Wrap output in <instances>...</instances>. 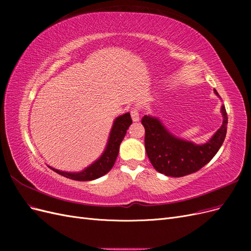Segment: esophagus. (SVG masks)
Returning a JSON list of instances; mask_svg holds the SVG:
<instances>
[{
  "label": "esophagus",
  "instance_id": "esophagus-1",
  "mask_svg": "<svg viewBox=\"0 0 251 251\" xmlns=\"http://www.w3.org/2000/svg\"><path fill=\"white\" fill-rule=\"evenodd\" d=\"M131 116L134 123H137L139 121V110L137 108H133L131 111Z\"/></svg>",
  "mask_w": 251,
  "mask_h": 251
}]
</instances>
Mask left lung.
I'll return each mask as SVG.
<instances>
[{
  "label": "left lung",
  "instance_id": "left-lung-1",
  "mask_svg": "<svg viewBox=\"0 0 251 251\" xmlns=\"http://www.w3.org/2000/svg\"><path fill=\"white\" fill-rule=\"evenodd\" d=\"M215 94L219 97L216 90ZM222 126L203 144L182 139L172 134L158 117L146 115L141 123L146 128L144 144L151 165L170 177H183L207 164L221 148L227 131V113L221 105Z\"/></svg>",
  "mask_w": 251,
  "mask_h": 251
}]
</instances>
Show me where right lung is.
I'll return each instance as SVG.
<instances>
[{
    "instance_id": "1",
    "label": "right lung",
    "mask_w": 251,
    "mask_h": 251,
    "mask_svg": "<svg viewBox=\"0 0 251 251\" xmlns=\"http://www.w3.org/2000/svg\"><path fill=\"white\" fill-rule=\"evenodd\" d=\"M131 125H132V118H131L130 113L123 114V115L115 118L110 131L107 146H105V149L102 151V154L100 155V158L96 159L92 164H90L82 171L70 173V172H64V171L53 169L51 166H49V168L66 178L77 180V181H91V180H95L102 177L103 175H105L111 171L114 163H115L116 158L119 153L120 143L124 140L125 136L126 134V130Z\"/></svg>"
}]
</instances>
